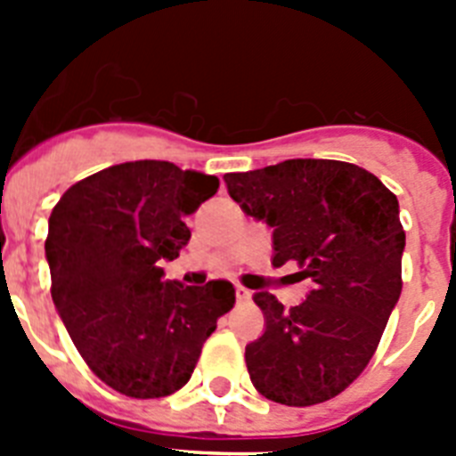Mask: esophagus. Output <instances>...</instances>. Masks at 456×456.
Returning a JSON list of instances; mask_svg holds the SVG:
<instances>
[{
    "label": "esophagus",
    "instance_id": "34e87169",
    "mask_svg": "<svg viewBox=\"0 0 456 456\" xmlns=\"http://www.w3.org/2000/svg\"><path fill=\"white\" fill-rule=\"evenodd\" d=\"M235 297H237V301H240V304H244V301L251 299V292H248L247 288H241V285H237V288H235Z\"/></svg>",
    "mask_w": 456,
    "mask_h": 456
}]
</instances>
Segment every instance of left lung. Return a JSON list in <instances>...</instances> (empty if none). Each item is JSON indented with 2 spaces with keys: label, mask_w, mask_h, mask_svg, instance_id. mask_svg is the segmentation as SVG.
I'll return each mask as SVG.
<instances>
[{
  "label": "left lung",
  "mask_w": 456,
  "mask_h": 456,
  "mask_svg": "<svg viewBox=\"0 0 456 456\" xmlns=\"http://www.w3.org/2000/svg\"><path fill=\"white\" fill-rule=\"evenodd\" d=\"M224 180L248 216L273 228V267L292 260L313 283L289 310L269 292L253 297L265 313V333L247 345L253 386L278 404L331 400L370 363L400 299L397 196L336 159H285Z\"/></svg>",
  "instance_id": "8db88e82"
}]
</instances>
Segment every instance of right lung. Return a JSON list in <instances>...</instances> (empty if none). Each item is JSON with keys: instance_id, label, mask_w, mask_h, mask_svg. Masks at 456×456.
<instances>
[{"instance_id": "add662e5", "label": "right lung", "mask_w": 456, "mask_h": 456, "mask_svg": "<svg viewBox=\"0 0 456 456\" xmlns=\"http://www.w3.org/2000/svg\"><path fill=\"white\" fill-rule=\"evenodd\" d=\"M216 189V175L141 159L79 180L52 209V299L93 374L127 397L183 388L235 304L228 281L183 285L162 269L191 237L184 216Z\"/></svg>"}]
</instances>
